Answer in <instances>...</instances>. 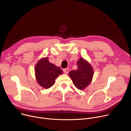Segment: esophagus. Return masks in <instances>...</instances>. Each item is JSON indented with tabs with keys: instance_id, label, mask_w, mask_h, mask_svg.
<instances>
[{
	"instance_id": "1",
	"label": "esophagus",
	"mask_w": 131,
	"mask_h": 131,
	"mask_svg": "<svg viewBox=\"0 0 131 131\" xmlns=\"http://www.w3.org/2000/svg\"><path fill=\"white\" fill-rule=\"evenodd\" d=\"M69 71H70V70H69V68H65V69H64V72L65 74L68 73Z\"/></svg>"
}]
</instances>
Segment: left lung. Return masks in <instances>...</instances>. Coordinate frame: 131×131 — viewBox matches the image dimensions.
I'll return each instance as SVG.
<instances>
[{"mask_svg": "<svg viewBox=\"0 0 131 131\" xmlns=\"http://www.w3.org/2000/svg\"><path fill=\"white\" fill-rule=\"evenodd\" d=\"M77 64L78 69L70 72L69 75L75 86L80 90H83L92 80L93 68L88 61L82 57L80 58Z\"/></svg>", "mask_w": 131, "mask_h": 131, "instance_id": "8db88e82", "label": "left lung"}]
</instances>
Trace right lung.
<instances>
[{
	"label": "right lung",
	"mask_w": 131,
	"mask_h": 131,
	"mask_svg": "<svg viewBox=\"0 0 131 131\" xmlns=\"http://www.w3.org/2000/svg\"><path fill=\"white\" fill-rule=\"evenodd\" d=\"M34 70L38 84L46 89L51 87L54 84L56 79L63 73L59 67L49 62L48 57L39 59Z\"/></svg>",
	"instance_id": "1"
}]
</instances>
